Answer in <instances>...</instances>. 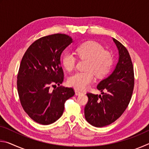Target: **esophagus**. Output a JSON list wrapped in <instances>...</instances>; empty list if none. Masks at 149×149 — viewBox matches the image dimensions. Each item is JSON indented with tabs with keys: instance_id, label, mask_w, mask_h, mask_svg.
<instances>
[{
	"instance_id": "34e87169",
	"label": "esophagus",
	"mask_w": 149,
	"mask_h": 149,
	"mask_svg": "<svg viewBox=\"0 0 149 149\" xmlns=\"http://www.w3.org/2000/svg\"><path fill=\"white\" fill-rule=\"evenodd\" d=\"M75 95H80L82 94V93L80 92L79 91L75 89Z\"/></svg>"
}]
</instances>
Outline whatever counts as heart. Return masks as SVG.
Wrapping results in <instances>:
<instances>
[{"instance_id": "b5f03b06", "label": "heart", "mask_w": 149, "mask_h": 149, "mask_svg": "<svg viewBox=\"0 0 149 149\" xmlns=\"http://www.w3.org/2000/svg\"><path fill=\"white\" fill-rule=\"evenodd\" d=\"M78 56L86 60L85 72H77L70 77V86L79 91H84L89 87L95 80V74L102 77L107 75L113 64V56L108 50H104L101 45L96 42L89 41L79 45L76 49ZM63 66L68 71H72L76 64V58L70 52L63 55Z\"/></svg>"}]
</instances>
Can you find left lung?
Listing matches in <instances>:
<instances>
[{
	"label": "left lung",
	"instance_id": "1",
	"mask_svg": "<svg viewBox=\"0 0 149 149\" xmlns=\"http://www.w3.org/2000/svg\"><path fill=\"white\" fill-rule=\"evenodd\" d=\"M112 39L119 53L115 69L98 84L97 88L102 95L87 93L89 99L85 107V118L97 127L110 125L122 116L132 99L134 87V72L129 52L121 42Z\"/></svg>",
	"mask_w": 149,
	"mask_h": 149
}]
</instances>
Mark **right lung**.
Here are the masks:
<instances>
[{
	"instance_id": "add662e5",
	"label": "right lung",
	"mask_w": 149,
	"mask_h": 149,
	"mask_svg": "<svg viewBox=\"0 0 149 149\" xmlns=\"http://www.w3.org/2000/svg\"><path fill=\"white\" fill-rule=\"evenodd\" d=\"M72 42L65 34L48 35L33 42L22 58L17 77L20 102L29 116L40 124L58 120L65 100L75 94L71 87L50 90V85H60L64 81L60 56Z\"/></svg>"
}]
</instances>
